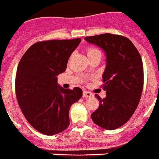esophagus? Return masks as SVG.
<instances>
[{
	"instance_id": "esophagus-1",
	"label": "esophagus",
	"mask_w": 159,
	"mask_h": 159,
	"mask_svg": "<svg viewBox=\"0 0 159 159\" xmlns=\"http://www.w3.org/2000/svg\"><path fill=\"white\" fill-rule=\"evenodd\" d=\"M93 96V93H89V92H87V91H84V93H83V96H84V98H89V97H91V96Z\"/></svg>"
}]
</instances>
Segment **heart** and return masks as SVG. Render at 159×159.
<instances>
[{"instance_id": "1", "label": "heart", "mask_w": 159, "mask_h": 159, "mask_svg": "<svg viewBox=\"0 0 159 159\" xmlns=\"http://www.w3.org/2000/svg\"><path fill=\"white\" fill-rule=\"evenodd\" d=\"M86 53L88 57L94 55H100V51L94 47H88L86 49Z\"/></svg>"}]
</instances>
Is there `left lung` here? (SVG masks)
<instances>
[{"instance_id": "left-lung-1", "label": "left lung", "mask_w": 159, "mask_h": 159, "mask_svg": "<svg viewBox=\"0 0 159 159\" xmlns=\"http://www.w3.org/2000/svg\"><path fill=\"white\" fill-rule=\"evenodd\" d=\"M85 40L101 47L107 57L102 84L106 97L96 95L100 105L91 117L101 128L115 129L131 118L140 101L144 84L142 57L132 42L122 35L102 34Z\"/></svg>"}]
</instances>
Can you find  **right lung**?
Masks as SVG:
<instances>
[{"instance_id": "1", "label": "right lung", "mask_w": 159, "mask_h": 159, "mask_svg": "<svg viewBox=\"0 0 159 159\" xmlns=\"http://www.w3.org/2000/svg\"><path fill=\"white\" fill-rule=\"evenodd\" d=\"M81 39L41 41L21 57L15 79V92L23 115L31 126L46 135H55L70 124L71 104L82 97L78 87L64 89L57 75L64 72L69 57Z\"/></svg>"}]
</instances>
